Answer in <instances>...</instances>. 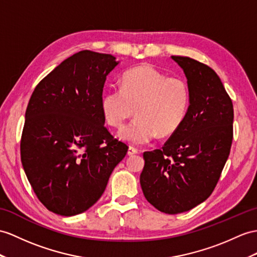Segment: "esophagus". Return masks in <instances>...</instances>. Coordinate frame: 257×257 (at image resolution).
Returning <instances> with one entry per match:
<instances>
[{"instance_id": "34e87169", "label": "esophagus", "mask_w": 257, "mask_h": 257, "mask_svg": "<svg viewBox=\"0 0 257 257\" xmlns=\"http://www.w3.org/2000/svg\"><path fill=\"white\" fill-rule=\"evenodd\" d=\"M137 153H139V149L135 148V147H132V146H131V147L128 148V150H127V155H128V156H133V155H135V154H137Z\"/></svg>"}]
</instances>
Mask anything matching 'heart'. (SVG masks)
<instances>
[{
    "label": "heart",
    "mask_w": 257,
    "mask_h": 257,
    "mask_svg": "<svg viewBox=\"0 0 257 257\" xmlns=\"http://www.w3.org/2000/svg\"><path fill=\"white\" fill-rule=\"evenodd\" d=\"M191 104L187 81L169 77L153 65L143 64L125 72L122 87H112L102 97L101 108L105 120L121 130L128 118L139 117L121 132L123 140L146 144L156 136L176 134L183 124Z\"/></svg>",
    "instance_id": "1"
}]
</instances>
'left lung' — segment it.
<instances>
[{
  "mask_svg": "<svg viewBox=\"0 0 257 257\" xmlns=\"http://www.w3.org/2000/svg\"><path fill=\"white\" fill-rule=\"evenodd\" d=\"M183 68L191 104L183 124L160 149L144 153L141 185L147 201L166 214L206 201L220 179L233 140V104L216 72L187 56Z\"/></svg>",
  "mask_w": 257,
  "mask_h": 257,
  "instance_id": "8db88e82",
  "label": "left lung"
}]
</instances>
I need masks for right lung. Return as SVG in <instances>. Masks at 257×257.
I'll return each mask as SVG.
<instances>
[{"mask_svg": "<svg viewBox=\"0 0 257 257\" xmlns=\"http://www.w3.org/2000/svg\"><path fill=\"white\" fill-rule=\"evenodd\" d=\"M111 54L83 50L42 78L31 95L21 139L29 183L47 209L84 212L101 197L128 146L105 127L101 108Z\"/></svg>", "mask_w": 257, "mask_h": 257, "instance_id": "right-lung-1", "label": "right lung"}]
</instances>
